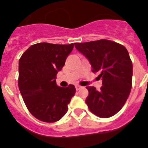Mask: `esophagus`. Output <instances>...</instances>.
<instances>
[{"instance_id": "obj_1", "label": "esophagus", "mask_w": 148, "mask_h": 148, "mask_svg": "<svg viewBox=\"0 0 148 148\" xmlns=\"http://www.w3.org/2000/svg\"><path fill=\"white\" fill-rule=\"evenodd\" d=\"M75 88H76V90H79V89H80L82 87H81L80 86H79V85H76Z\"/></svg>"}]
</instances>
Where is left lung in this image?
I'll return each instance as SVG.
<instances>
[{
	"instance_id": "1",
	"label": "left lung",
	"mask_w": 148,
	"mask_h": 148,
	"mask_svg": "<svg viewBox=\"0 0 148 148\" xmlns=\"http://www.w3.org/2000/svg\"><path fill=\"white\" fill-rule=\"evenodd\" d=\"M92 68L99 74L102 86L97 90L87 86L88 97L86 102L90 112L101 118H108L122 109L132 87L133 64L125 46L108 40L74 43Z\"/></svg>"
}]
</instances>
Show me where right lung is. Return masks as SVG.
I'll use <instances>...</instances> for the list:
<instances>
[{
  "mask_svg": "<svg viewBox=\"0 0 148 148\" xmlns=\"http://www.w3.org/2000/svg\"><path fill=\"white\" fill-rule=\"evenodd\" d=\"M74 49L69 45L40 42L31 46L19 60L18 86L29 112L39 120L54 122L68 111L74 85L60 87L56 76Z\"/></svg>",
  "mask_w": 148,
  "mask_h": 148,
  "instance_id": "right-lung-1",
  "label": "right lung"
}]
</instances>
